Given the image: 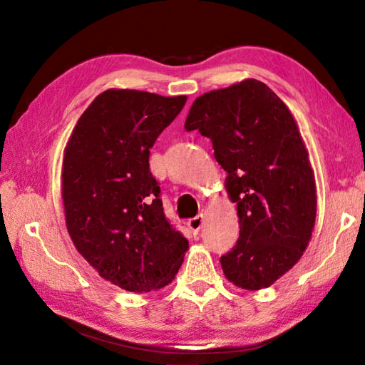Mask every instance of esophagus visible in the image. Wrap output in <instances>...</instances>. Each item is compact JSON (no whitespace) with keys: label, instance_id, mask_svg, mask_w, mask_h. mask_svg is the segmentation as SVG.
<instances>
[{"label":"esophagus","instance_id":"34e87169","mask_svg":"<svg viewBox=\"0 0 365 365\" xmlns=\"http://www.w3.org/2000/svg\"><path fill=\"white\" fill-rule=\"evenodd\" d=\"M202 226H204V216L202 215H197V216H195V218L188 220V227H190L192 234H197V232L202 229Z\"/></svg>","mask_w":365,"mask_h":365}]
</instances>
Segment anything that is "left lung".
Listing matches in <instances>:
<instances>
[{
	"instance_id": "1",
	"label": "left lung",
	"mask_w": 365,
	"mask_h": 365,
	"mask_svg": "<svg viewBox=\"0 0 365 365\" xmlns=\"http://www.w3.org/2000/svg\"><path fill=\"white\" fill-rule=\"evenodd\" d=\"M185 128L212 139L237 202L240 237L220 260L224 274L246 290L269 287L301 259L317 216L314 170L297 122L265 83L250 78L197 97Z\"/></svg>"
}]
</instances>
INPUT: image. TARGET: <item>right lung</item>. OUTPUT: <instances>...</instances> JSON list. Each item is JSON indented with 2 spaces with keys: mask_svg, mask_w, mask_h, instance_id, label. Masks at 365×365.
I'll return each instance as SVG.
<instances>
[{
  "mask_svg": "<svg viewBox=\"0 0 365 365\" xmlns=\"http://www.w3.org/2000/svg\"><path fill=\"white\" fill-rule=\"evenodd\" d=\"M187 96L108 89L81 114L63 163L67 230L98 274L123 290H158L175 277L188 240L163 212L149 155Z\"/></svg>",
  "mask_w": 365,
  "mask_h": 365,
  "instance_id": "add662e5",
  "label": "right lung"
}]
</instances>
